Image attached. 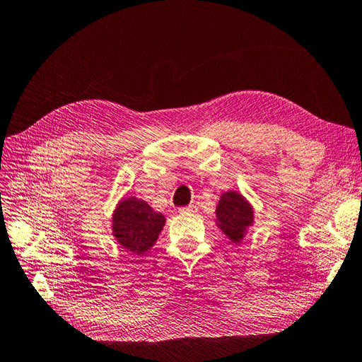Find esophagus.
<instances>
[{"label": "esophagus", "instance_id": "1", "mask_svg": "<svg viewBox=\"0 0 362 362\" xmlns=\"http://www.w3.org/2000/svg\"><path fill=\"white\" fill-rule=\"evenodd\" d=\"M181 214H190V213H196L198 211V208H196V205H189V206H182V208H180L178 210Z\"/></svg>", "mask_w": 362, "mask_h": 362}]
</instances>
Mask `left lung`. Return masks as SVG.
<instances>
[{
  "label": "left lung",
  "mask_w": 362,
  "mask_h": 362,
  "mask_svg": "<svg viewBox=\"0 0 362 362\" xmlns=\"http://www.w3.org/2000/svg\"><path fill=\"white\" fill-rule=\"evenodd\" d=\"M217 226L234 243H240L246 229L254 223V211L242 194L229 190L221 196L216 208Z\"/></svg>",
  "instance_id": "left-lung-1"
}]
</instances>
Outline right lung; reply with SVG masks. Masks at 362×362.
<instances>
[{"instance_id":"1","label":"right lung","mask_w":362,"mask_h":362,"mask_svg":"<svg viewBox=\"0 0 362 362\" xmlns=\"http://www.w3.org/2000/svg\"><path fill=\"white\" fill-rule=\"evenodd\" d=\"M166 218L141 199L129 196L120 201L113 214V235L127 250L141 257L154 246Z\"/></svg>"}]
</instances>
